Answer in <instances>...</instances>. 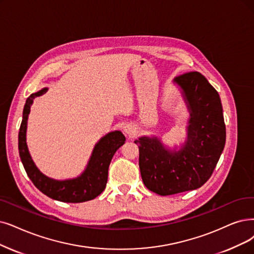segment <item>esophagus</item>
Returning a JSON list of instances; mask_svg holds the SVG:
<instances>
[{"instance_id": "34e87169", "label": "esophagus", "mask_w": 254, "mask_h": 254, "mask_svg": "<svg viewBox=\"0 0 254 254\" xmlns=\"http://www.w3.org/2000/svg\"><path fill=\"white\" fill-rule=\"evenodd\" d=\"M124 131H125L126 134L131 135V134L133 133V127L131 126V125H126V126L124 127Z\"/></svg>"}]
</instances>
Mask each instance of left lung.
I'll return each instance as SVG.
<instances>
[{
    "instance_id": "obj_1",
    "label": "left lung",
    "mask_w": 254,
    "mask_h": 254,
    "mask_svg": "<svg viewBox=\"0 0 254 254\" xmlns=\"http://www.w3.org/2000/svg\"><path fill=\"white\" fill-rule=\"evenodd\" d=\"M190 111L188 137L176 151L156 136L135 139L144 185L161 196L192 190L211 176L225 146L226 129L220 96L207 79L190 72L174 79Z\"/></svg>"
}]
</instances>
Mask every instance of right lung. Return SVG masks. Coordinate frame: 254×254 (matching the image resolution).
I'll list each match as a JSON object with an SVG mask.
<instances>
[{
	"instance_id": "add662e5",
	"label": "right lung",
	"mask_w": 254,
	"mask_h": 254,
	"mask_svg": "<svg viewBox=\"0 0 254 254\" xmlns=\"http://www.w3.org/2000/svg\"><path fill=\"white\" fill-rule=\"evenodd\" d=\"M48 87L30 95L23 111V120L18 132V151L28 177L33 185L48 197L67 203H80L93 200L102 192L107 184L108 167L117 150L125 144V136L119 130L111 131L96 144L88 164L80 176L55 180L44 175L35 166L29 153L26 141L27 121L33 100L47 93Z\"/></svg>"
}]
</instances>
